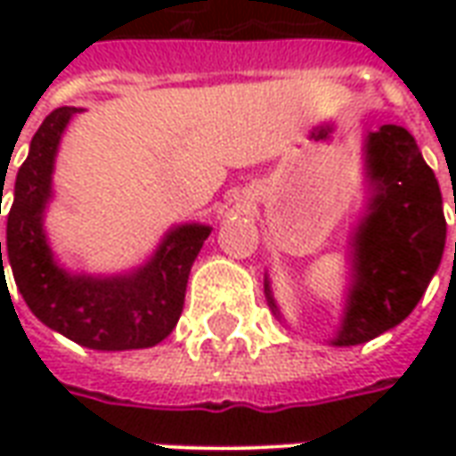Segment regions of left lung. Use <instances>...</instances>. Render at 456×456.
Instances as JSON below:
<instances>
[{
    "instance_id": "8db88e82",
    "label": "left lung",
    "mask_w": 456,
    "mask_h": 456,
    "mask_svg": "<svg viewBox=\"0 0 456 456\" xmlns=\"http://www.w3.org/2000/svg\"><path fill=\"white\" fill-rule=\"evenodd\" d=\"M363 173L369 192L349 234L352 268L342 320L330 339L335 346L363 344L401 325L437 273L447 239L437 178L403 126L383 124L366 134ZM264 288L273 315L283 320L268 276Z\"/></svg>"
}]
</instances>
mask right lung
<instances>
[{
  "instance_id": "add662e5",
  "label": "right lung",
  "mask_w": 456,
  "mask_h": 456,
  "mask_svg": "<svg viewBox=\"0 0 456 456\" xmlns=\"http://www.w3.org/2000/svg\"><path fill=\"white\" fill-rule=\"evenodd\" d=\"M77 112V107H58L48 114L16 173L14 202L6 217L9 266L28 310L45 327L87 349H146L163 342L178 325L190 268L212 227L200 222L170 227L149 261L126 273L68 271L48 244L44 217L53 200L58 146ZM0 271L4 286L2 241Z\"/></svg>"
}]
</instances>
